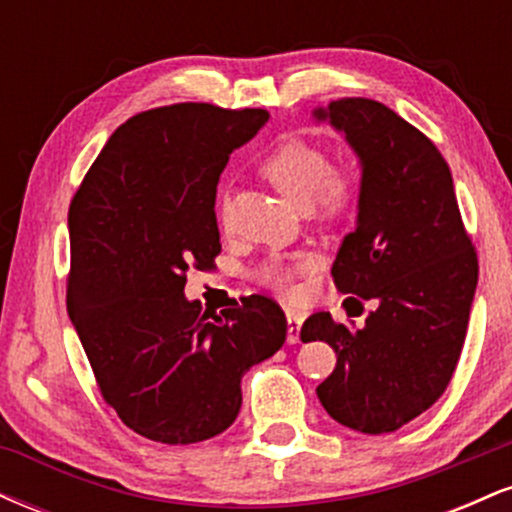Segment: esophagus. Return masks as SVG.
I'll return each mask as SVG.
<instances>
[{"instance_id":"esophagus-1","label":"esophagus","mask_w":512,"mask_h":512,"mask_svg":"<svg viewBox=\"0 0 512 512\" xmlns=\"http://www.w3.org/2000/svg\"><path fill=\"white\" fill-rule=\"evenodd\" d=\"M286 322H289V330H286V339H289V344H298V339H301L303 317L298 315V313H293V310H289V313H286Z\"/></svg>"}]
</instances>
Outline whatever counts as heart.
Returning <instances> with one entry per match:
<instances>
[{"label":"heart","instance_id":"obj_1","mask_svg":"<svg viewBox=\"0 0 512 512\" xmlns=\"http://www.w3.org/2000/svg\"><path fill=\"white\" fill-rule=\"evenodd\" d=\"M260 170L272 180L291 202L301 207H313L322 214H344L358 199V175L344 163H330V154L322 144L308 137H286L260 161ZM216 216L223 228L231 223V197L221 192L216 204ZM317 255L310 250L293 255H274L262 264L260 281L269 289L293 296L298 274L315 267Z\"/></svg>","mask_w":512,"mask_h":512}]
</instances>
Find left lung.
<instances>
[{"label": "left lung", "instance_id": "obj_1", "mask_svg": "<svg viewBox=\"0 0 512 512\" xmlns=\"http://www.w3.org/2000/svg\"><path fill=\"white\" fill-rule=\"evenodd\" d=\"M315 115L342 129L363 166L358 223L332 264L334 284L378 308L361 330L310 315L301 339L337 354L317 385L327 414L354 431L392 433L450 385L479 279L477 248L448 163L424 132L370 98H342ZM361 298H346V310L358 303L363 313Z\"/></svg>", "mask_w": 512, "mask_h": 512}]
</instances>
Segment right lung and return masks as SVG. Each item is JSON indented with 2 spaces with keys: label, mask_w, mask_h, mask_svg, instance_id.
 <instances>
[{
  "label": "right lung",
  "mask_w": 512,
  "mask_h": 512,
  "mask_svg": "<svg viewBox=\"0 0 512 512\" xmlns=\"http://www.w3.org/2000/svg\"><path fill=\"white\" fill-rule=\"evenodd\" d=\"M269 113L175 103L129 117L69 204L67 310L108 407L139 436L190 445L236 421L250 366L286 342L267 296L204 310L190 269L221 252L216 185Z\"/></svg>",
  "instance_id": "obj_1"
}]
</instances>
